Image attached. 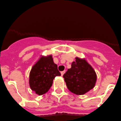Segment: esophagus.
I'll return each mask as SVG.
<instances>
[{
    "instance_id": "34e87169",
    "label": "esophagus",
    "mask_w": 121,
    "mask_h": 121,
    "mask_svg": "<svg viewBox=\"0 0 121 121\" xmlns=\"http://www.w3.org/2000/svg\"><path fill=\"white\" fill-rule=\"evenodd\" d=\"M65 72H65V71H63V72H61V74L62 76H63V75H64V73H65Z\"/></svg>"
}]
</instances>
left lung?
Instances as JSON below:
<instances>
[{
  "instance_id": "1",
  "label": "left lung",
  "mask_w": 121,
  "mask_h": 121,
  "mask_svg": "<svg viewBox=\"0 0 121 121\" xmlns=\"http://www.w3.org/2000/svg\"><path fill=\"white\" fill-rule=\"evenodd\" d=\"M75 59L63 78L70 92L76 95H83L94 87L97 74L85 58L76 57Z\"/></svg>"
}]
</instances>
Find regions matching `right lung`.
I'll return each instance as SVG.
<instances>
[{
    "label": "right lung",
    "instance_id": "1",
    "mask_svg": "<svg viewBox=\"0 0 121 121\" xmlns=\"http://www.w3.org/2000/svg\"><path fill=\"white\" fill-rule=\"evenodd\" d=\"M61 76L52 55L41 56L35 63L29 74V85L31 90L39 95L48 92L55 76Z\"/></svg>",
    "mask_w": 121,
    "mask_h": 121
}]
</instances>
